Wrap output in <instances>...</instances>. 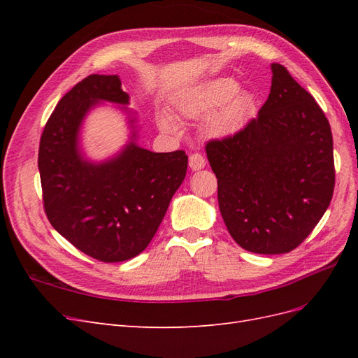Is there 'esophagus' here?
<instances>
[{
  "instance_id": "esophagus-1",
  "label": "esophagus",
  "mask_w": 358,
  "mask_h": 358,
  "mask_svg": "<svg viewBox=\"0 0 358 358\" xmlns=\"http://www.w3.org/2000/svg\"><path fill=\"white\" fill-rule=\"evenodd\" d=\"M206 166V159L201 154H191L189 155V167L191 170H201Z\"/></svg>"
}]
</instances>
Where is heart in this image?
<instances>
[{
  "label": "heart",
  "instance_id": "obj_1",
  "mask_svg": "<svg viewBox=\"0 0 358 358\" xmlns=\"http://www.w3.org/2000/svg\"><path fill=\"white\" fill-rule=\"evenodd\" d=\"M255 99L251 92L241 91V83L233 78L204 80L176 100L178 112L188 119H206V131L212 137H230L248 124L255 112ZM159 127L167 133L178 129L173 117L161 115Z\"/></svg>",
  "mask_w": 358,
  "mask_h": 358
}]
</instances>
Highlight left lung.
<instances>
[{"label": "left lung", "instance_id": "obj_1", "mask_svg": "<svg viewBox=\"0 0 358 358\" xmlns=\"http://www.w3.org/2000/svg\"><path fill=\"white\" fill-rule=\"evenodd\" d=\"M272 73L258 117L206 145L227 230L255 254L297 248L322 218L334 189L326 115L284 66L272 64Z\"/></svg>", "mask_w": 358, "mask_h": 358}]
</instances>
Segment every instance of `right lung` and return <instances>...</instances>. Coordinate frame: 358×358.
Wrapping results in <instances>:
<instances>
[{"label":"right lung","mask_w":358,"mask_h":358,"mask_svg":"<svg viewBox=\"0 0 358 358\" xmlns=\"http://www.w3.org/2000/svg\"><path fill=\"white\" fill-rule=\"evenodd\" d=\"M101 101L127 106L116 74H91L59 100L43 129L38 170L43 206L62 237L99 262L119 263L152 241L173 194L185 179L183 150L150 152L136 143V129L116 157L88 161L79 146L83 119ZM136 117L129 119L134 128Z\"/></svg>","instance_id":"obj_1"}]
</instances>
